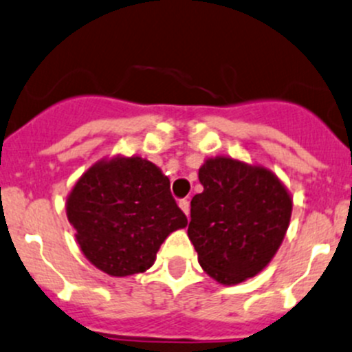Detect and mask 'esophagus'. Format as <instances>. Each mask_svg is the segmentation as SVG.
Here are the masks:
<instances>
[{
  "instance_id": "esophagus-1",
  "label": "esophagus",
  "mask_w": 352,
  "mask_h": 352,
  "mask_svg": "<svg viewBox=\"0 0 352 352\" xmlns=\"http://www.w3.org/2000/svg\"><path fill=\"white\" fill-rule=\"evenodd\" d=\"M177 205H179V208L183 210L184 215L190 217V201H188V200H179V203H177Z\"/></svg>"
}]
</instances>
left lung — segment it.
<instances>
[{
	"label": "left lung",
	"instance_id": "1",
	"mask_svg": "<svg viewBox=\"0 0 352 352\" xmlns=\"http://www.w3.org/2000/svg\"><path fill=\"white\" fill-rule=\"evenodd\" d=\"M201 193L191 200L188 237L198 263L220 285L259 274L283 242L293 198L271 169L229 155L205 159Z\"/></svg>",
	"mask_w": 352,
	"mask_h": 352
}]
</instances>
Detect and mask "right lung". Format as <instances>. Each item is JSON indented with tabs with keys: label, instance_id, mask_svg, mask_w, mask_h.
<instances>
[{
	"label": "right lung",
	"instance_id": "1",
	"mask_svg": "<svg viewBox=\"0 0 352 352\" xmlns=\"http://www.w3.org/2000/svg\"><path fill=\"white\" fill-rule=\"evenodd\" d=\"M66 215L86 259L115 278L149 270L168 235L188 226L169 177L140 155L103 157L86 169L69 191Z\"/></svg>",
	"mask_w": 352,
	"mask_h": 352
}]
</instances>
